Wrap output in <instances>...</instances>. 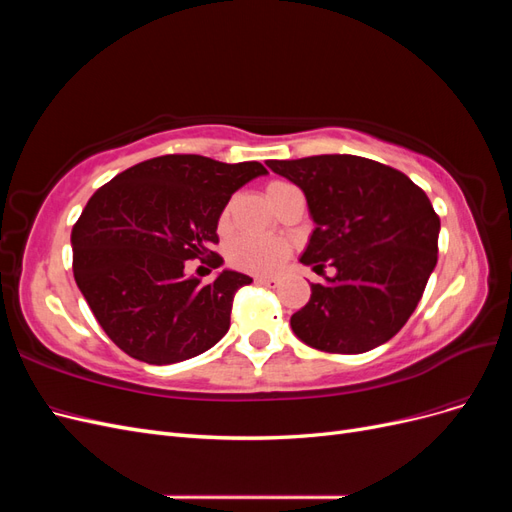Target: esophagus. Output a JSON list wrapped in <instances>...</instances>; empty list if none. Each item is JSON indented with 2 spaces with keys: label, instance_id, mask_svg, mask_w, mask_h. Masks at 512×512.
Returning a JSON list of instances; mask_svg holds the SVG:
<instances>
[{
  "label": "esophagus",
  "instance_id": "esophagus-1",
  "mask_svg": "<svg viewBox=\"0 0 512 512\" xmlns=\"http://www.w3.org/2000/svg\"><path fill=\"white\" fill-rule=\"evenodd\" d=\"M256 282H258V284H262V286H269V288L280 284V282L275 280V277H269V275H258V277H256Z\"/></svg>",
  "mask_w": 512,
  "mask_h": 512
}]
</instances>
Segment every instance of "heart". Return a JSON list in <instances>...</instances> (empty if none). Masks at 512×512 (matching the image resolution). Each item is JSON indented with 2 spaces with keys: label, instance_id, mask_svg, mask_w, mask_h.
I'll use <instances>...</instances> for the list:
<instances>
[{
  "label": "heart",
  "instance_id": "1",
  "mask_svg": "<svg viewBox=\"0 0 512 512\" xmlns=\"http://www.w3.org/2000/svg\"><path fill=\"white\" fill-rule=\"evenodd\" d=\"M294 188L284 181H273L267 185V198H275L286 190ZM228 224V209L222 213L220 226ZM290 254V245L286 239L275 235H243L235 239L228 247V260L232 267L250 273H273L284 265Z\"/></svg>",
  "mask_w": 512,
  "mask_h": 512
}]
</instances>
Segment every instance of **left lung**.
Returning <instances> with one entry per match:
<instances>
[{"label":"left lung","instance_id":"obj_1","mask_svg":"<svg viewBox=\"0 0 512 512\" xmlns=\"http://www.w3.org/2000/svg\"><path fill=\"white\" fill-rule=\"evenodd\" d=\"M275 175L299 185L316 224L301 254L322 275L290 327L322 352L361 354L404 327L438 262L440 218L427 194L380 162L333 153L267 160Z\"/></svg>","mask_w":512,"mask_h":512}]
</instances>
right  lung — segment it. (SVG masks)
Listing matches in <instances>:
<instances>
[{
	"label": "right lung",
	"instance_id": "right-lung-1",
	"mask_svg": "<svg viewBox=\"0 0 512 512\" xmlns=\"http://www.w3.org/2000/svg\"><path fill=\"white\" fill-rule=\"evenodd\" d=\"M267 175L260 162L160 156L89 198L72 228V271L104 333L134 359L170 365L213 348L230 327L235 292L252 277L224 269L211 284L188 260L224 265L211 247L230 196Z\"/></svg>",
	"mask_w": 512,
	"mask_h": 512
}]
</instances>
